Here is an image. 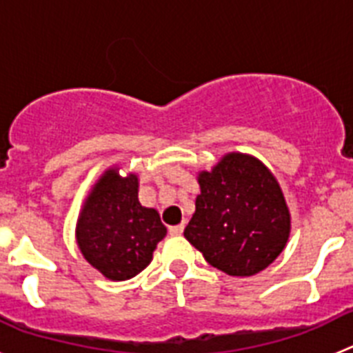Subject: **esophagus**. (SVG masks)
Returning <instances> with one entry per match:
<instances>
[{"label": "esophagus", "mask_w": 353, "mask_h": 353, "mask_svg": "<svg viewBox=\"0 0 353 353\" xmlns=\"http://www.w3.org/2000/svg\"><path fill=\"white\" fill-rule=\"evenodd\" d=\"M183 224H176V226H170V235H182Z\"/></svg>", "instance_id": "1"}]
</instances>
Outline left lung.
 I'll use <instances>...</instances> for the list:
<instances>
[{"label":"left lung","mask_w":353,"mask_h":353,"mask_svg":"<svg viewBox=\"0 0 353 353\" xmlns=\"http://www.w3.org/2000/svg\"><path fill=\"white\" fill-rule=\"evenodd\" d=\"M198 183L201 192L183 236L228 276L267 269L290 236V210L269 168L232 152L212 171H201Z\"/></svg>","instance_id":"left-lung-1"}]
</instances>
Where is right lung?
Listing matches in <instances>:
<instances>
[{
	"mask_svg": "<svg viewBox=\"0 0 353 353\" xmlns=\"http://www.w3.org/2000/svg\"><path fill=\"white\" fill-rule=\"evenodd\" d=\"M138 176L109 168L92 187L77 219L76 239L84 260L111 281L138 276L152 261L166 226L155 208L138 199Z\"/></svg>",
	"mask_w": 353,
	"mask_h": 353,
	"instance_id": "obj_1",
	"label": "right lung"
}]
</instances>
